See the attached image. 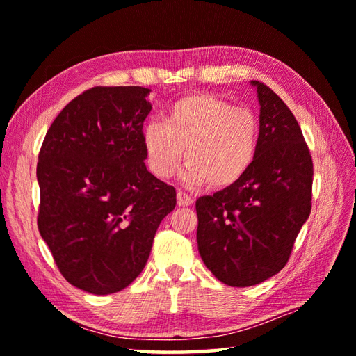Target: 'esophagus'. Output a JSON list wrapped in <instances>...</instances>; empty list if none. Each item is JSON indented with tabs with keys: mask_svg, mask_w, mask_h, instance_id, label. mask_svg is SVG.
Segmentation results:
<instances>
[{
	"mask_svg": "<svg viewBox=\"0 0 356 356\" xmlns=\"http://www.w3.org/2000/svg\"><path fill=\"white\" fill-rule=\"evenodd\" d=\"M191 203H193L191 195H188L184 191H177V205L179 207H190Z\"/></svg>",
	"mask_w": 356,
	"mask_h": 356,
	"instance_id": "34e87169",
	"label": "esophagus"
}]
</instances>
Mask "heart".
<instances>
[{
    "label": "heart",
    "mask_w": 356,
    "mask_h": 356,
    "mask_svg": "<svg viewBox=\"0 0 356 356\" xmlns=\"http://www.w3.org/2000/svg\"><path fill=\"white\" fill-rule=\"evenodd\" d=\"M142 142L156 177H170L185 156L186 184L228 188L251 170L260 122L252 110L232 107L216 95L195 93L171 104L162 122L143 128Z\"/></svg>",
    "instance_id": "b5f03b06"
}]
</instances>
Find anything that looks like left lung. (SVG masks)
Returning <instances> with one entry per match:
<instances>
[{"mask_svg": "<svg viewBox=\"0 0 356 356\" xmlns=\"http://www.w3.org/2000/svg\"><path fill=\"white\" fill-rule=\"evenodd\" d=\"M260 143L243 177L195 202L199 254L222 283L259 284L289 260L312 207L314 165L287 105L259 81Z\"/></svg>", "mask_w": 356, "mask_h": 356, "instance_id": "1", "label": "left lung"}]
</instances>
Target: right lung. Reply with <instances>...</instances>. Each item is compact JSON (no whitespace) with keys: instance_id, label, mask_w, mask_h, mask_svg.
<instances>
[{"instance_id":"1","label":"right lung","mask_w":356,"mask_h":356,"mask_svg":"<svg viewBox=\"0 0 356 356\" xmlns=\"http://www.w3.org/2000/svg\"><path fill=\"white\" fill-rule=\"evenodd\" d=\"M145 87H93L53 120L38 156V229L58 269L95 295L122 291L145 268L176 190L145 166Z\"/></svg>"}]
</instances>
